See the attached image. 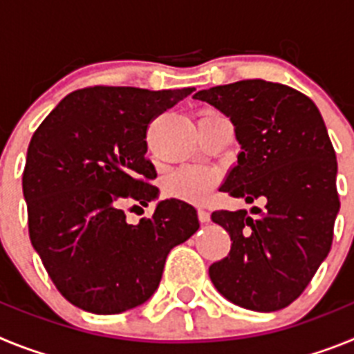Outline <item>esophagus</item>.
Instances as JSON below:
<instances>
[{"label":"esophagus","instance_id":"1","mask_svg":"<svg viewBox=\"0 0 354 354\" xmlns=\"http://www.w3.org/2000/svg\"><path fill=\"white\" fill-rule=\"evenodd\" d=\"M198 220L202 221V223H207V221L211 220V214H209L204 207H200L198 209Z\"/></svg>","mask_w":354,"mask_h":354}]
</instances>
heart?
Listing matches in <instances>:
<instances>
[{
    "label": "heart",
    "instance_id": "obj_1",
    "mask_svg": "<svg viewBox=\"0 0 354 354\" xmlns=\"http://www.w3.org/2000/svg\"><path fill=\"white\" fill-rule=\"evenodd\" d=\"M214 171L205 170V168H184L177 171L165 183V193L170 198L184 200L192 204H200L211 196L212 189L216 186Z\"/></svg>",
    "mask_w": 354,
    "mask_h": 354
}]
</instances>
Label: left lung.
I'll return each instance as SVG.
<instances>
[{
	"instance_id": "left-lung-1",
	"label": "left lung",
	"mask_w": 354,
	"mask_h": 354,
	"mask_svg": "<svg viewBox=\"0 0 354 354\" xmlns=\"http://www.w3.org/2000/svg\"><path fill=\"white\" fill-rule=\"evenodd\" d=\"M195 99L223 111L241 145L221 192L266 207L211 214L230 236L225 259L209 268L212 283L243 308L274 312L301 296L330 253L340 207L337 158L312 99L264 80L200 90Z\"/></svg>"
}]
</instances>
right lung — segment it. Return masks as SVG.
Listing matches in <instances>:
<instances>
[{
	"label": "right lung",
	"mask_w": 354,
	"mask_h": 354,
	"mask_svg": "<svg viewBox=\"0 0 354 354\" xmlns=\"http://www.w3.org/2000/svg\"><path fill=\"white\" fill-rule=\"evenodd\" d=\"M193 88L152 92L95 84L68 93L28 147L23 193L28 230L55 287L93 314L142 305L167 255L198 230L193 205L171 198L131 225L129 211L158 196L147 159L149 124Z\"/></svg>",
	"instance_id": "1"
}]
</instances>
